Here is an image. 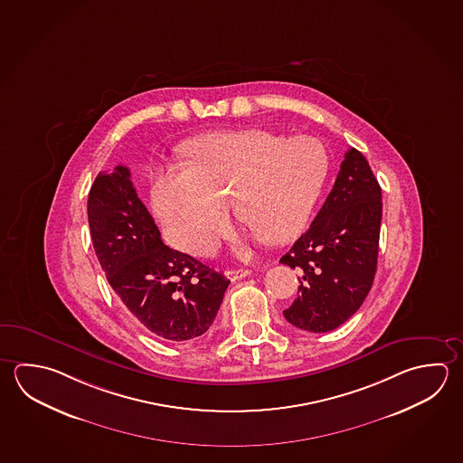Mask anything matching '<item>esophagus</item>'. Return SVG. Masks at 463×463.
<instances>
[{
	"label": "esophagus",
	"mask_w": 463,
	"mask_h": 463,
	"mask_svg": "<svg viewBox=\"0 0 463 463\" xmlns=\"http://www.w3.org/2000/svg\"><path fill=\"white\" fill-rule=\"evenodd\" d=\"M251 269H228L225 270V276H227L232 282L240 280V279L246 278V276H251Z\"/></svg>",
	"instance_id": "esophagus-1"
}]
</instances>
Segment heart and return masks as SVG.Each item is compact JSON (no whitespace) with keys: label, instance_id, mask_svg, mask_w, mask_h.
Returning a JSON list of instances; mask_svg holds the SVG:
<instances>
[{"label":"heart","instance_id":"obj_1","mask_svg":"<svg viewBox=\"0 0 463 463\" xmlns=\"http://www.w3.org/2000/svg\"><path fill=\"white\" fill-rule=\"evenodd\" d=\"M187 168L156 177L153 203L171 243L209 256L227 235L228 202L262 243L302 232L328 173V153L308 135L262 128L201 135L185 143Z\"/></svg>","mask_w":463,"mask_h":463}]
</instances>
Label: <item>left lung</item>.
Returning a JSON list of instances; mask_svg holds the SVG:
<instances>
[{"label":"left lung","instance_id":"obj_1","mask_svg":"<svg viewBox=\"0 0 463 463\" xmlns=\"http://www.w3.org/2000/svg\"><path fill=\"white\" fill-rule=\"evenodd\" d=\"M380 222L379 181L365 156L351 148L310 228L280 258L300 272L298 297L284 310L288 323L326 333L361 308L377 270Z\"/></svg>","mask_w":463,"mask_h":463}]
</instances>
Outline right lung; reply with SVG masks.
<instances>
[{
  "label": "right lung",
  "instance_id": "1",
  "mask_svg": "<svg viewBox=\"0 0 463 463\" xmlns=\"http://www.w3.org/2000/svg\"><path fill=\"white\" fill-rule=\"evenodd\" d=\"M88 222L108 282L137 323L177 343L211 328L230 280L161 241L128 168L118 165L110 175L96 176Z\"/></svg>",
  "mask_w": 463,
  "mask_h": 463
}]
</instances>
